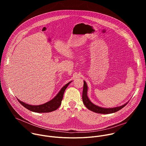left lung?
Segmentation results:
<instances>
[{
	"mask_svg": "<svg viewBox=\"0 0 146 146\" xmlns=\"http://www.w3.org/2000/svg\"><path fill=\"white\" fill-rule=\"evenodd\" d=\"M88 92V86L87 83L85 81H84V87H83V91H82V102L84 105L86 106V107L89 109L90 110L94 111L96 113L99 114H111L115 112L118 111V110L122 109L123 107L125 106L127 103L129 102H127L125 103L124 105L118 106V107H115V108H102L100 106H98L93 103L91 102V101L90 100L89 98L87 95Z\"/></svg>",
	"mask_w": 146,
	"mask_h": 146,
	"instance_id": "left-lung-1",
	"label": "left lung"
}]
</instances>
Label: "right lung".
Returning <instances> with one entry per match:
<instances>
[{"instance_id": "right-lung-1", "label": "right lung", "mask_w": 146, "mask_h": 146, "mask_svg": "<svg viewBox=\"0 0 146 146\" xmlns=\"http://www.w3.org/2000/svg\"><path fill=\"white\" fill-rule=\"evenodd\" d=\"M72 81H70L69 82L67 83V84L64 86L63 87L61 88V90L59 91V92L57 94V95L51 100L49 102L43 104V105H30L28 104H27L22 101L19 100L18 99V102L21 104V105L25 107L28 110L35 112V113H49L53 111L56 110L57 109L59 108V107L61 105V102L63 99L64 94L68 87V86L69 85L70 83Z\"/></svg>"}]
</instances>
